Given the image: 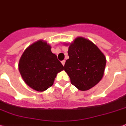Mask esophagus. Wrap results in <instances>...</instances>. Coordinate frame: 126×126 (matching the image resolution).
Masks as SVG:
<instances>
[{
  "instance_id": "obj_1",
  "label": "esophagus",
  "mask_w": 126,
  "mask_h": 126,
  "mask_svg": "<svg viewBox=\"0 0 126 126\" xmlns=\"http://www.w3.org/2000/svg\"><path fill=\"white\" fill-rule=\"evenodd\" d=\"M61 62H62V65H64V64H65V60H64V61H61Z\"/></svg>"
}]
</instances>
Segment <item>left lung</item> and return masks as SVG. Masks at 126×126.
Returning <instances> with one entry per match:
<instances>
[{
  "label": "left lung",
  "mask_w": 126,
  "mask_h": 126,
  "mask_svg": "<svg viewBox=\"0 0 126 126\" xmlns=\"http://www.w3.org/2000/svg\"><path fill=\"white\" fill-rule=\"evenodd\" d=\"M69 59L64 70L71 83L81 91H86L98 84L104 72L106 60L98 47L90 40L78 37L70 44Z\"/></svg>",
  "instance_id": "left-lung-1"
}]
</instances>
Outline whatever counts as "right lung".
Listing matches in <instances>:
<instances>
[{
	"mask_svg": "<svg viewBox=\"0 0 126 126\" xmlns=\"http://www.w3.org/2000/svg\"><path fill=\"white\" fill-rule=\"evenodd\" d=\"M18 69L25 82L32 89L43 91L53 84L64 66L47 42L39 40L29 46L19 61Z\"/></svg>",
	"mask_w": 126,
	"mask_h": 126,
	"instance_id": "1",
	"label": "right lung"
}]
</instances>
